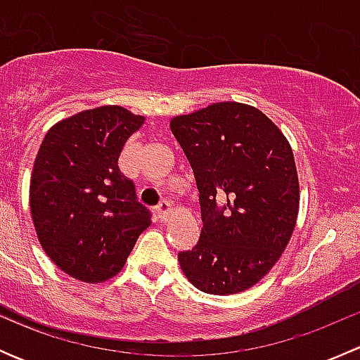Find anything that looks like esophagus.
<instances>
[{
  "mask_svg": "<svg viewBox=\"0 0 360 360\" xmlns=\"http://www.w3.org/2000/svg\"><path fill=\"white\" fill-rule=\"evenodd\" d=\"M172 212V205H170L167 200H162L157 205V216L160 217V221H167V217L170 216Z\"/></svg>",
  "mask_w": 360,
  "mask_h": 360,
  "instance_id": "34e87169",
  "label": "esophagus"
}]
</instances>
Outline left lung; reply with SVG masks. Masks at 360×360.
Listing matches in <instances>:
<instances>
[{
  "label": "left lung",
  "instance_id": "1",
  "mask_svg": "<svg viewBox=\"0 0 360 360\" xmlns=\"http://www.w3.org/2000/svg\"><path fill=\"white\" fill-rule=\"evenodd\" d=\"M170 130L197 181L202 230L177 254L188 281L207 294L256 285L281 259L300 212L292 148L257 108L224 101L174 116Z\"/></svg>",
  "mask_w": 360,
  "mask_h": 360
}]
</instances>
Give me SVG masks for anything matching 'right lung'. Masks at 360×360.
I'll use <instances>...</instances> for the list:
<instances>
[{
	"label": "right lung",
	"mask_w": 360,
	"mask_h": 360,
	"mask_svg": "<svg viewBox=\"0 0 360 360\" xmlns=\"http://www.w3.org/2000/svg\"><path fill=\"white\" fill-rule=\"evenodd\" d=\"M144 122L122 106L94 108L50 127L39 146L29 184L32 224L46 256L76 281L101 284L118 275L151 224L118 169Z\"/></svg>",
	"instance_id": "1"
}]
</instances>
